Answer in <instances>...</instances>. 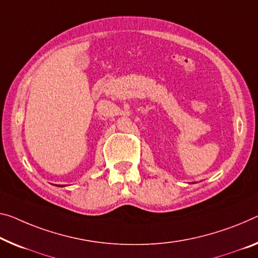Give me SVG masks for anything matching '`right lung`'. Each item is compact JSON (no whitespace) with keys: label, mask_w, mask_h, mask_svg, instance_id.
<instances>
[{"label":"right lung","mask_w":258,"mask_h":258,"mask_svg":"<svg viewBox=\"0 0 258 258\" xmlns=\"http://www.w3.org/2000/svg\"><path fill=\"white\" fill-rule=\"evenodd\" d=\"M61 187H63V185H61Z\"/></svg>","instance_id":"right-lung-1"}]
</instances>
